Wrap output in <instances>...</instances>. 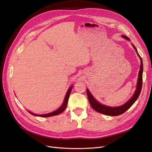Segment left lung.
I'll list each match as a JSON object with an SVG mask.
<instances>
[{
	"instance_id": "left-lung-1",
	"label": "left lung",
	"mask_w": 152,
	"mask_h": 152,
	"mask_svg": "<svg viewBox=\"0 0 152 152\" xmlns=\"http://www.w3.org/2000/svg\"><path fill=\"white\" fill-rule=\"evenodd\" d=\"M122 37L125 39L129 41L130 39H129L127 36L126 35H122ZM132 46L136 50V52L137 54V56L140 58L141 61V65H140V69L138 73V77H137V84H136V88L134 93V94L132 95V97L129 99L127 102L124 103V104L119 106V107H109V106L104 105L103 104H101L99 103L97 100H96L94 96L91 94V92L88 89H87V97H88V99L89 103L91 106V107L93 108L95 111L98 112L99 113H101L102 114L106 115L108 116H118L124 113L134 103V102L138 98L140 94L141 88H142V71H143V65H142V61L140 54L137 53V49L134 46L133 44L132 43Z\"/></svg>"
}]
</instances>
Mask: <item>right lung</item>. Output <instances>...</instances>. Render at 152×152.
I'll list each match as a JSON object with an SVG mask.
<instances>
[{
  "label": "right lung",
  "instance_id": "add662e5",
  "mask_svg": "<svg viewBox=\"0 0 152 152\" xmlns=\"http://www.w3.org/2000/svg\"><path fill=\"white\" fill-rule=\"evenodd\" d=\"M72 88H73V86H70V87H69L68 91H67V92H66V95H65V99H64V101H63V102L62 104L61 105V107H59V108H58L56 110H55V111L52 112H50V113H48L40 114V115L34 113H32V112L28 111V112L30 114L33 115H34V116H38V117H49L57 115L60 114V113H62L63 111H65V110L66 109V106H67V103H68V98H69V96H70V93H71V91H72Z\"/></svg>",
  "mask_w": 152,
  "mask_h": 152
}]
</instances>
